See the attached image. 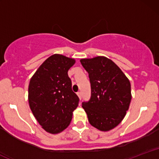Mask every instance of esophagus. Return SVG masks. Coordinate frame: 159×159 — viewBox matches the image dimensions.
Masks as SVG:
<instances>
[{
  "mask_svg": "<svg viewBox=\"0 0 159 159\" xmlns=\"http://www.w3.org/2000/svg\"><path fill=\"white\" fill-rule=\"evenodd\" d=\"M77 95L78 96V97H79L80 100H81V98H82V94H81V92H78V93H77Z\"/></svg>",
  "mask_w": 159,
  "mask_h": 159,
  "instance_id": "obj_1",
  "label": "esophagus"
}]
</instances>
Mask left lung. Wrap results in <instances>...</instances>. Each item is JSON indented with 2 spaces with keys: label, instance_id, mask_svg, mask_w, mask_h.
<instances>
[{
  "label": "left lung",
  "instance_id": "8db88e82",
  "mask_svg": "<svg viewBox=\"0 0 159 159\" xmlns=\"http://www.w3.org/2000/svg\"><path fill=\"white\" fill-rule=\"evenodd\" d=\"M88 72L91 87L89 101L83 102L90 123L100 131H109L119 125L129 110L131 84L125 74L105 57L81 59Z\"/></svg>",
  "mask_w": 159,
  "mask_h": 159
}]
</instances>
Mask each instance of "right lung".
Instances as JSON below:
<instances>
[{"instance_id": "add662e5", "label": "right lung", "mask_w": 159, "mask_h": 159, "mask_svg": "<svg viewBox=\"0 0 159 159\" xmlns=\"http://www.w3.org/2000/svg\"><path fill=\"white\" fill-rule=\"evenodd\" d=\"M75 63L72 58L54 54L45 60L30 81L28 102L42 127L52 134L69 126L79 98L72 90L68 71Z\"/></svg>"}]
</instances>
